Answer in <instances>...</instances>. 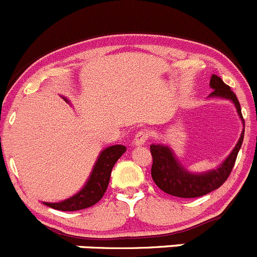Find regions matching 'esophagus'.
Returning <instances> with one entry per match:
<instances>
[{"label":"esophagus","instance_id":"obj_1","mask_svg":"<svg viewBox=\"0 0 257 257\" xmlns=\"http://www.w3.org/2000/svg\"><path fill=\"white\" fill-rule=\"evenodd\" d=\"M150 137V132L147 131V130H141V131L137 132L136 135H135V139H134V144L135 145H145L147 142V140H149Z\"/></svg>","mask_w":257,"mask_h":257}]
</instances>
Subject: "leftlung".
I'll return each instance as SVG.
<instances>
[{
	"label": "left lung",
	"mask_w": 257,
	"mask_h": 257,
	"mask_svg": "<svg viewBox=\"0 0 257 257\" xmlns=\"http://www.w3.org/2000/svg\"><path fill=\"white\" fill-rule=\"evenodd\" d=\"M210 87L212 92L209 97L225 98L231 101L235 105L237 115L242 121V132L238 139L237 144L233 147L231 154L218 165L216 169L210 171L195 174L189 171L181 162L175 156L171 147L164 144H152L150 146L152 155V167L151 176L155 184L166 194L172 195L176 197H184V199H192V197H200L209 192L218 189L223 182L230 176L232 167L235 165L236 157L241 149L243 141V132H245V122H243L242 113H241L240 102L235 93L231 91L230 86L226 85L218 76L212 75L210 80Z\"/></svg>",
	"instance_id": "obj_1"
}]
</instances>
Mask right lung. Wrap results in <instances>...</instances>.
I'll use <instances>...</instances> for the list:
<instances>
[{
	"label": "right lung",
	"mask_w": 257,
	"mask_h": 257,
	"mask_svg": "<svg viewBox=\"0 0 257 257\" xmlns=\"http://www.w3.org/2000/svg\"><path fill=\"white\" fill-rule=\"evenodd\" d=\"M63 100L66 102H70L66 97H63ZM125 151L126 146L123 145H113V146L103 149L93 165L92 171H91L85 186L77 194L62 200V201L43 202V204L55 210H60V211H77V210L87 209V207L97 204L102 199L106 189H107L113 165L125 154Z\"/></svg>",
	"instance_id": "add662e5"
}]
</instances>
